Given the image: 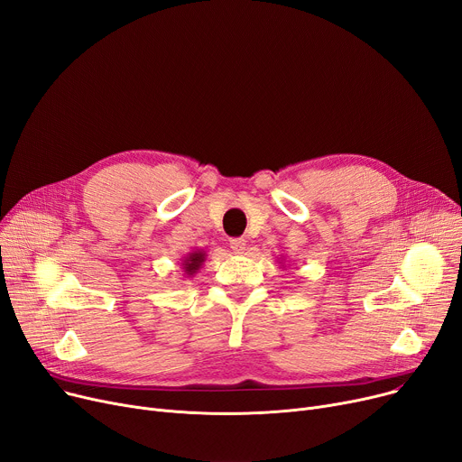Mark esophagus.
<instances>
[{
    "instance_id": "obj_1",
    "label": "esophagus",
    "mask_w": 462,
    "mask_h": 462,
    "mask_svg": "<svg viewBox=\"0 0 462 462\" xmlns=\"http://www.w3.org/2000/svg\"><path fill=\"white\" fill-rule=\"evenodd\" d=\"M230 249L236 254H244L247 249V241L244 237H234V239H230Z\"/></svg>"
}]
</instances>
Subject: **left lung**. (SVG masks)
<instances>
[{"label":"left lung","instance_id":"left-lung-1","mask_svg":"<svg viewBox=\"0 0 462 462\" xmlns=\"http://www.w3.org/2000/svg\"><path fill=\"white\" fill-rule=\"evenodd\" d=\"M279 263H281V265H282V258H281V262H279Z\"/></svg>","mask_w":462,"mask_h":462}]
</instances>
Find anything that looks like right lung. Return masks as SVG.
I'll use <instances>...</instances> for the list:
<instances>
[{
	"mask_svg": "<svg viewBox=\"0 0 462 462\" xmlns=\"http://www.w3.org/2000/svg\"><path fill=\"white\" fill-rule=\"evenodd\" d=\"M206 258H208V254H206V251H202V249L187 253V254L183 256V260H181L183 275H185V277H194V275H197L199 270L202 268V263L206 262Z\"/></svg>",
	"mask_w": 462,
	"mask_h": 462,
	"instance_id": "add662e5",
	"label": "right lung"
}]
</instances>
